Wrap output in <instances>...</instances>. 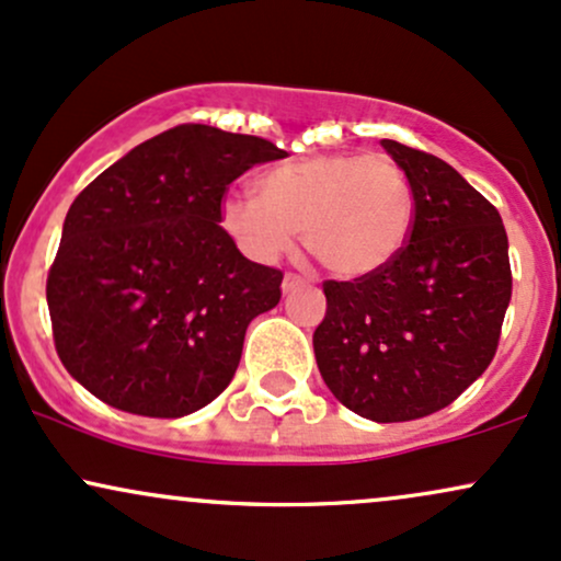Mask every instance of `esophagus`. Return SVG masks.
I'll return each mask as SVG.
<instances>
[{
	"label": "esophagus",
	"instance_id": "obj_1",
	"mask_svg": "<svg viewBox=\"0 0 561 561\" xmlns=\"http://www.w3.org/2000/svg\"><path fill=\"white\" fill-rule=\"evenodd\" d=\"M306 285H308V282L302 279L300 274H285V279H282V293L289 295V293H295V289H300Z\"/></svg>",
	"mask_w": 561,
	"mask_h": 561
}]
</instances>
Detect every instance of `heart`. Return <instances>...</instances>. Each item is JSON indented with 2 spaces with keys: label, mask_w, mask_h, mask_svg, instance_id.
<instances>
[{
  "label": "heart",
  "mask_w": 561,
  "mask_h": 561,
  "mask_svg": "<svg viewBox=\"0 0 561 561\" xmlns=\"http://www.w3.org/2000/svg\"><path fill=\"white\" fill-rule=\"evenodd\" d=\"M221 224L250 259L272 263L302 231L308 253L340 279L382 272L414 227V192L388 156L324 152L274 165L259 197L229 195Z\"/></svg>",
  "instance_id": "heart-1"
}]
</instances>
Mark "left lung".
Wrapping results in <instances>:
<instances>
[{"instance_id":"obj_1","label":"left lung","mask_w":561,"mask_h":561,"mask_svg":"<svg viewBox=\"0 0 561 561\" xmlns=\"http://www.w3.org/2000/svg\"><path fill=\"white\" fill-rule=\"evenodd\" d=\"M414 192L409 242L382 272L324 282L313 353L327 388L371 422L446 409L493 362L512 300L499 210L430 152L382 139Z\"/></svg>"}]
</instances>
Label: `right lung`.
Returning a JSON list of instances; mask_svg holds the SVG:
<instances>
[{
    "label": "right lung",
    "mask_w": 561,
    "mask_h": 561,
    "mask_svg": "<svg viewBox=\"0 0 561 561\" xmlns=\"http://www.w3.org/2000/svg\"><path fill=\"white\" fill-rule=\"evenodd\" d=\"M268 139L184 124L141 141L70 205L47 276L57 356L113 409L176 420L227 390L282 272L221 227L229 184L285 158Z\"/></svg>",
    "instance_id": "right-lung-1"
}]
</instances>
